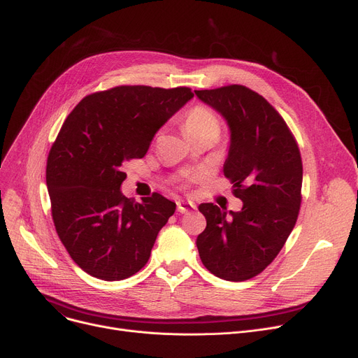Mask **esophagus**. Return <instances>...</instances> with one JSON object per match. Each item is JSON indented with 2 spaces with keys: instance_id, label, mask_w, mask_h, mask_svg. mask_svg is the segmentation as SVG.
<instances>
[{
  "instance_id": "1",
  "label": "esophagus",
  "mask_w": 358,
  "mask_h": 358,
  "mask_svg": "<svg viewBox=\"0 0 358 358\" xmlns=\"http://www.w3.org/2000/svg\"><path fill=\"white\" fill-rule=\"evenodd\" d=\"M177 209H178L180 213H192V212H194L197 208H196V204L192 203V201L180 200V201H177Z\"/></svg>"
}]
</instances>
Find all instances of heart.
<instances>
[{
  "instance_id": "heart-1",
  "label": "heart",
  "mask_w": 358,
  "mask_h": 358,
  "mask_svg": "<svg viewBox=\"0 0 358 358\" xmlns=\"http://www.w3.org/2000/svg\"><path fill=\"white\" fill-rule=\"evenodd\" d=\"M182 129L187 136H193L206 130H219V119L212 108L199 104L184 115Z\"/></svg>"
}]
</instances>
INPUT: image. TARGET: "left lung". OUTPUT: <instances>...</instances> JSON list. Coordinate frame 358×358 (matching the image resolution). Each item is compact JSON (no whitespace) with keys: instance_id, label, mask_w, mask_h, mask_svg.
<instances>
[{"instance_id":"8db88e82","label":"left lung","mask_w":358,"mask_h":358,"mask_svg":"<svg viewBox=\"0 0 358 358\" xmlns=\"http://www.w3.org/2000/svg\"><path fill=\"white\" fill-rule=\"evenodd\" d=\"M194 92L229 124L223 174L243 203L239 212L199 206L208 222L196 241L200 259L219 278L250 280L271 264L296 224L303 178L300 150L285 119L248 87Z\"/></svg>"}]
</instances>
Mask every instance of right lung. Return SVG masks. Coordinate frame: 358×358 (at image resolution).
<instances>
[{"label": "right lung", "mask_w": 358, "mask_h": 358, "mask_svg": "<svg viewBox=\"0 0 358 358\" xmlns=\"http://www.w3.org/2000/svg\"><path fill=\"white\" fill-rule=\"evenodd\" d=\"M194 94L189 87L120 85L83 99L53 142L46 184L55 229L90 275L124 280L148 262L176 203L122 194V165L143 158L159 127Z\"/></svg>", "instance_id": "right-lung-1"}]
</instances>
